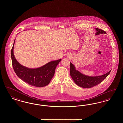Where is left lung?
<instances>
[{
	"mask_svg": "<svg viewBox=\"0 0 123 123\" xmlns=\"http://www.w3.org/2000/svg\"><path fill=\"white\" fill-rule=\"evenodd\" d=\"M96 31L95 35L105 34V31L98 28H95ZM111 72H109L99 76H89L83 74L79 71L76 70L75 65L70 63V76L77 85L83 88H90L97 85L102 82L109 75Z\"/></svg>",
	"mask_w": 123,
	"mask_h": 123,
	"instance_id": "left-lung-1",
	"label": "left lung"
}]
</instances>
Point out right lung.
I'll return each instance as SVG.
<instances>
[{"label": "right lung", "instance_id": "1", "mask_svg": "<svg viewBox=\"0 0 123 123\" xmlns=\"http://www.w3.org/2000/svg\"><path fill=\"white\" fill-rule=\"evenodd\" d=\"M15 40L11 51L13 69L18 77L29 85L37 87L47 85L54 75L56 68L61 59L52 61L40 67L29 68L20 64L15 58L13 49Z\"/></svg>", "mask_w": 123, "mask_h": 123}]
</instances>
